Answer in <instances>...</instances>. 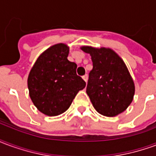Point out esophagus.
Returning <instances> with one entry per match:
<instances>
[{
    "label": "esophagus",
    "mask_w": 156,
    "mask_h": 156,
    "mask_svg": "<svg viewBox=\"0 0 156 156\" xmlns=\"http://www.w3.org/2000/svg\"><path fill=\"white\" fill-rule=\"evenodd\" d=\"M83 80H84V81L87 83V82H88V75L86 74V75H84V76H83Z\"/></svg>",
    "instance_id": "esophagus-1"
}]
</instances>
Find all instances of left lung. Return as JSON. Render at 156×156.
I'll return each mask as SVG.
<instances>
[{
	"mask_svg": "<svg viewBox=\"0 0 156 156\" xmlns=\"http://www.w3.org/2000/svg\"><path fill=\"white\" fill-rule=\"evenodd\" d=\"M89 53L93 69L89 73L86 92L98 113L107 117L117 116L130 105L134 83L124 60L109 48L82 46Z\"/></svg>",
	"mask_w": 156,
	"mask_h": 156,
	"instance_id": "obj_1",
	"label": "left lung"
}]
</instances>
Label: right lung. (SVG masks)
<instances>
[{
    "label": "right lung",
    "mask_w": 156,
    "mask_h": 156,
    "mask_svg": "<svg viewBox=\"0 0 156 156\" xmlns=\"http://www.w3.org/2000/svg\"><path fill=\"white\" fill-rule=\"evenodd\" d=\"M69 47L51 46L39 56L27 78L29 96L39 111L57 116L68 109L86 83L77 75V64L68 60Z\"/></svg>",
    "instance_id": "obj_1"
}]
</instances>
